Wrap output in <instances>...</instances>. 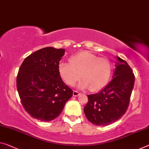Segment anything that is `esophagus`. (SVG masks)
<instances>
[{"label": "esophagus", "instance_id": "1", "mask_svg": "<svg viewBox=\"0 0 149 149\" xmlns=\"http://www.w3.org/2000/svg\"><path fill=\"white\" fill-rule=\"evenodd\" d=\"M72 95H73V96H74V97H78V96H79V95H80V93H79V92H78V91H73Z\"/></svg>", "mask_w": 149, "mask_h": 149}]
</instances>
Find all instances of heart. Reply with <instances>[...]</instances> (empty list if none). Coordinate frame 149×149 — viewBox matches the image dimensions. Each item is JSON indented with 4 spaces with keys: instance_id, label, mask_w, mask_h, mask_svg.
<instances>
[{
    "instance_id": "heart-1",
    "label": "heart",
    "mask_w": 149,
    "mask_h": 149,
    "mask_svg": "<svg viewBox=\"0 0 149 149\" xmlns=\"http://www.w3.org/2000/svg\"><path fill=\"white\" fill-rule=\"evenodd\" d=\"M70 64L61 63L58 72L61 79L69 86H74L81 77L78 87L90 88L96 92L103 88L110 79L111 63L108 59L98 57L88 51L79 52L71 56Z\"/></svg>"
}]
</instances>
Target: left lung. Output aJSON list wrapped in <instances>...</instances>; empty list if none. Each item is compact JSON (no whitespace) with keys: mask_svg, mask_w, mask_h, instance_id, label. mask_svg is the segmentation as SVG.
I'll use <instances>...</instances> for the list:
<instances>
[{"mask_svg":"<svg viewBox=\"0 0 149 149\" xmlns=\"http://www.w3.org/2000/svg\"><path fill=\"white\" fill-rule=\"evenodd\" d=\"M113 79L99 92L88 95L84 107L87 119L97 126L115 122L127 111L134 87V75L125 61L116 56Z\"/></svg>","mask_w":149,"mask_h":149,"instance_id":"8db88e82","label":"left lung"}]
</instances>
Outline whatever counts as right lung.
<instances>
[{
  "instance_id": "1",
  "label": "right lung",
  "mask_w": 149,
  "mask_h": 149,
  "mask_svg": "<svg viewBox=\"0 0 149 149\" xmlns=\"http://www.w3.org/2000/svg\"><path fill=\"white\" fill-rule=\"evenodd\" d=\"M65 50L45 47L26 57L17 77L21 103L32 117L49 122L61 113L72 91L63 81L59 62Z\"/></svg>"
}]
</instances>
